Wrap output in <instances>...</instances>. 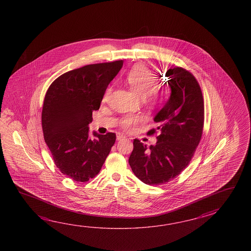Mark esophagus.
<instances>
[{"label":"esophagus","mask_w":251,"mask_h":251,"mask_svg":"<svg viewBox=\"0 0 251 251\" xmlns=\"http://www.w3.org/2000/svg\"><path fill=\"white\" fill-rule=\"evenodd\" d=\"M126 135H124V134H121V133H118V135H117V139H118V141H120V140H124V139H126Z\"/></svg>","instance_id":"esophagus-1"}]
</instances>
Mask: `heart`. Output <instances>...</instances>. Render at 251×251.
<instances>
[{
	"instance_id": "obj_1",
	"label": "heart",
	"mask_w": 251,
	"mask_h": 251,
	"mask_svg": "<svg viewBox=\"0 0 251 251\" xmlns=\"http://www.w3.org/2000/svg\"><path fill=\"white\" fill-rule=\"evenodd\" d=\"M155 81L156 75L154 73L143 64L133 66L126 76V82L130 89L137 93L139 96L143 97L145 101L151 105L160 103L164 96L163 90H161L160 87L153 86ZM142 120L143 117L129 114L122 119L121 126L126 130H128L136 126Z\"/></svg>"
}]
</instances>
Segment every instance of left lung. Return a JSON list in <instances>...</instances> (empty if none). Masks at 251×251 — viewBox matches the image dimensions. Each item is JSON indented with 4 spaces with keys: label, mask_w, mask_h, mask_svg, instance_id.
Returning a JSON list of instances; mask_svg holds the SVG:
<instances>
[{
    "label": "left lung",
    "mask_w": 251,
    "mask_h": 251,
    "mask_svg": "<svg viewBox=\"0 0 251 251\" xmlns=\"http://www.w3.org/2000/svg\"><path fill=\"white\" fill-rule=\"evenodd\" d=\"M171 97L155 116L157 143L147 148L133 140L129 164L134 175L147 185H161L178 176L192 159L202 137L204 119L203 94L195 76L182 67L166 73Z\"/></svg>",
    "instance_id": "left-lung-1"
}]
</instances>
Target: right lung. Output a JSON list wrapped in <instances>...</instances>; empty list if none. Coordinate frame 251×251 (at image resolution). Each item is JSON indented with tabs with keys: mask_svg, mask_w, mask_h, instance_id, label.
I'll list each match as a JSON object with an SVG mask.
<instances>
[{
	"mask_svg": "<svg viewBox=\"0 0 251 251\" xmlns=\"http://www.w3.org/2000/svg\"><path fill=\"white\" fill-rule=\"evenodd\" d=\"M123 60L88 64L59 76L49 86L43 104L44 139L60 171L77 182L99 174L116 142V133L89 136L92 112L100 107Z\"/></svg>",
	"mask_w": 251,
	"mask_h": 251,
	"instance_id": "add662e5",
	"label": "right lung"
}]
</instances>
